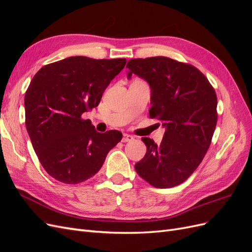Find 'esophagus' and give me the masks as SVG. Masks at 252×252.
I'll list each match as a JSON object with an SVG mask.
<instances>
[{"mask_svg": "<svg viewBox=\"0 0 252 252\" xmlns=\"http://www.w3.org/2000/svg\"><path fill=\"white\" fill-rule=\"evenodd\" d=\"M132 140H133V136H132V135L128 134V133H124V134H123V139H122V142L126 143V142H130V141H132Z\"/></svg>", "mask_w": 252, "mask_h": 252, "instance_id": "obj_1", "label": "esophagus"}]
</instances>
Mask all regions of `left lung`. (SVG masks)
I'll list each match as a JSON object with an SVG mask.
<instances>
[{"label": "left lung", "mask_w": 252, "mask_h": 252, "mask_svg": "<svg viewBox=\"0 0 252 252\" xmlns=\"http://www.w3.org/2000/svg\"><path fill=\"white\" fill-rule=\"evenodd\" d=\"M127 79L136 74L150 87V118L162 121L164 138L158 145L142 138L147 147L135 164L142 179L157 188L185 182L207 152L217 126V94L195 67L166 57L129 60Z\"/></svg>", "instance_id": "1"}]
</instances>
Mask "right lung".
Returning a JSON list of instances; mask_svg holds the SVG:
<instances>
[{"label": "right lung", "instance_id": "obj_1", "mask_svg": "<svg viewBox=\"0 0 252 252\" xmlns=\"http://www.w3.org/2000/svg\"><path fill=\"white\" fill-rule=\"evenodd\" d=\"M125 59L69 57L42 67L25 94L26 128L44 169L66 184H79L101 169L120 131L97 132L82 114L96 107Z\"/></svg>", "mask_w": 252, "mask_h": 252}]
</instances>
